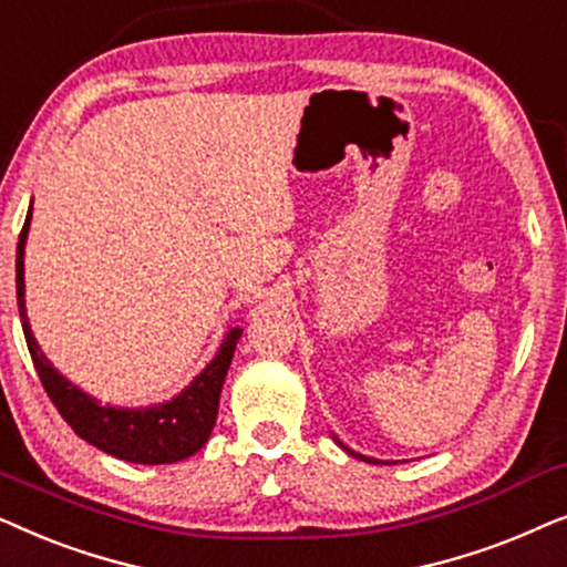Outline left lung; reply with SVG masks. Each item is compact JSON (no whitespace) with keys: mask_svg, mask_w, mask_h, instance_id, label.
Wrapping results in <instances>:
<instances>
[{"mask_svg":"<svg viewBox=\"0 0 567 567\" xmlns=\"http://www.w3.org/2000/svg\"><path fill=\"white\" fill-rule=\"evenodd\" d=\"M336 444H338L340 449H343V452H348V454H351V456H355V460H361V462H369V464H382V462H379V460H371V456H363V454H359V452H351V449H348L346 444H340L338 439H336Z\"/></svg>","mask_w":567,"mask_h":567,"instance_id":"8db88e82","label":"left lung"}]
</instances>
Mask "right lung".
Wrapping results in <instances>:
<instances>
[{
  "mask_svg": "<svg viewBox=\"0 0 567 567\" xmlns=\"http://www.w3.org/2000/svg\"><path fill=\"white\" fill-rule=\"evenodd\" d=\"M30 216L33 214L28 212L18 239V262H14V270H18V307L30 359H33L38 377L43 382V390L49 392V398L56 405L61 417L72 425L76 436L92 446H97L100 452L118 456L123 462L173 464L188 460L212 436L216 413H219L224 377H227L231 355H235L237 340L243 336V330L231 328L227 332L214 361L177 398L152 408L100 405L95 398H90L87 392H82L80 386L69 382V379L61 377L51 367V361L43 355L41 346L35 343L33 330H30L25 312V258H22L25 255Z\"/></svg>",
  "mask_w": 567,
  "mask_h": 567,
  "instance_id": "1",
  "label": "right lung"
}]
</instances>
